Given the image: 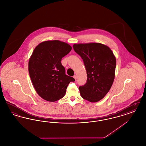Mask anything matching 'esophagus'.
<instances>
[{"label": "esophagus", "mask_w": 146, "mask_h": 146, "mask_svg": "<svg viewBox=\"0 0 146 146\" xmlns=\"http://www.w3.org/2000/svg\"><path fill=\"white\" fill-rule=\"evenodd\" d=\"M73 78L75 79V80H76V78H77V76H76V75H74V76H73Z\"/></svg>", "instance_id": "34e87169"}]
</instances>
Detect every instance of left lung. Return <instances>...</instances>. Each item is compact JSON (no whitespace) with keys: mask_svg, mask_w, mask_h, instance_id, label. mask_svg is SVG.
<instances>
[{"mask_svg":"<svg viewBox=\"0 0 146 146\" xmlns=\"http://www.w3.org/2000/svg\"><path fill=\"white\" fill-rule=\"evenodd\" d=\"M76 54L83 60L87 73L86 83L79 86L82 97L91 102L102 99L114 82L116 59L112 51L101 43L73 45Z\"/></svg>","mask_w":146,"mask_h":146,"instance_id":"left-lung-1","label":"left lung"}]
</instances>
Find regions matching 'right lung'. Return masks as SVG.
I'll return each mask as SVG.
<instances>
[{"label": "right lung", "instance_id": "add662e5", "mask_svg": "<svg viewBox=\"0 0 146 146\" xmlns=\"http://www.w3.org/2000/svg\"><path fill=\"white\" fill-rule=\"evenodd\" d=\"M72 50L60 40L40 43L35 48L28 63L30 78L37 94L44 100L55 102L62 98L67 88L75 79L65 74L61 60Z\"/></svg>", "mask_w": 146, "mask_h": 146}]
</instances>
